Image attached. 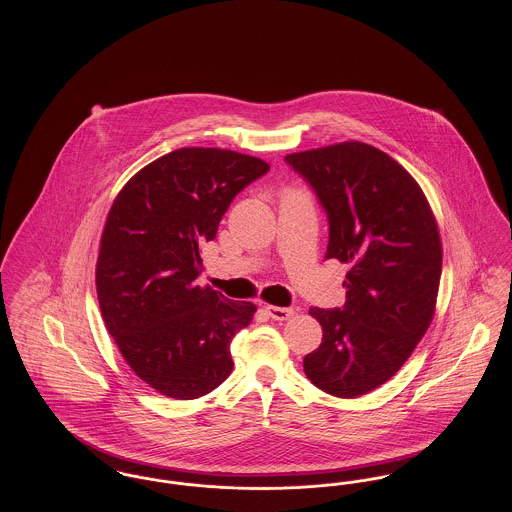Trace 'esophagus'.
Returning <instances> with one entry per match:
<instances>
[{
    "label": "esophagus",
    "mask_w": 512,
    "mask_h": 512,
    "mask_svg": "<svg viewBox=\"0 0 512 512\" xmlns=\"http://www.w3.org/2000/svg\"><path fill=\"white\" fill-rule=\"evenodd\" d=\"M268 317L272 320H288V318L295 315V309L293 307H274V305H267Z\"/></svg>",
    "instance_id": "esophagus-1"
}]
</instances>
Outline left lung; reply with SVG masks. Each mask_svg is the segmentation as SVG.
I'll return each mask as SVG.
<instances>
[{
    "label": "left lung",
    "mask_w": 512,
    "mask_h": 512,
    "mask_svg": "<svg viewBox=\"0 0 512 512\" xmlns=\"http://www.w3.org/2000/svg\"><path fill=\"white\" fill-rule=\"evenodd\" d=\"M286 161L328 215L326 259L349 265L345 305L309 311L322 326V343L303 370L318 390L353 399L395 376L434 318L438 222L418 182L378 147L341 142Z\"/></svg>",
    "instance_id": "1"
}]
</instances>
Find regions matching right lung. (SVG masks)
I'll return each instance as SVG.
<instances>
[{"label":"right lung","mask_w":512,"mask_h":512,"mask_svg":"<svg viewBox=\"0 0 512 512\" xmlns=\"http://www.w3.org/2000/svg\"><path fill=\"white\" fill-rule=\"evenodd\" d=\"M268 169L230 149L180 147L136 172L109 209L96 265L101 317L124 361L161 395L197 399L232 372L230 343L257 307L197 286L199 249Z\"/></svg>","instance_id":"obj_1"}]
</instances>
